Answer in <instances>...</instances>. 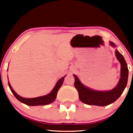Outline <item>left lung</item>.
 <instances>
[{
  "instance_id": "8db88e82",
  "label": "left lung",
  "mask_w": 133,
  "mask_h": 133,
  "mask_svg": "<svg viewBox=\"0 0 133 133\" xmlns=\"http://www.w3.org/2000/svg\"><path fill=\"white\" fill-rule=\"evenodd\" d=\"M111 46H116L115 44L110 42ZM116 56L121 64V78L117 87L109 91H96L85 87L79 80L77 76L74 75L75 83L74 85L77 89L79 97L81 102L88 105L104 106L115 102L119 97L126 87L129 69L127 63L123 56L116 50Z\"/></svg>"
}]
</instances>
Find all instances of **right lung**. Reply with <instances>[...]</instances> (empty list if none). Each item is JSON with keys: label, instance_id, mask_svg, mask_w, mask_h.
Masks as SVG:
<instances>
[{"label": "right lung", "instance_id": "1", "mask_svg": "<svg viewBox=\"0 0 133 133\" xmlns=\"http://www.w3.org/2000/svg\"><path fill=\"white\" fill-rule=\"evenodd\" d=\"M65 77V76L62 78L61 79H60L58 81L57 84L55 86V87L54 88L52 91H51L49 94L43 96L37 97H35V98L31 99H26L20 96L19 95H17L15 91H14V90L12 89V88H11L9 82H8V84L11 92H12L14 95V96L16 97V99L22 102V103L29 106H43L50 104L55 101L56 97H57L58 90H59V88L61 87Z\"/></svg>", "mask_w": 133, "mask_h": 133}]
</instances>
